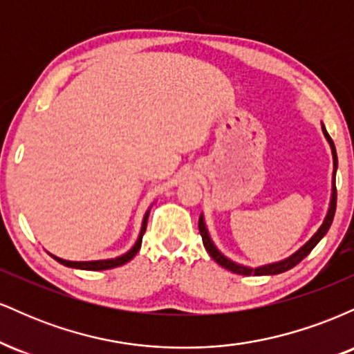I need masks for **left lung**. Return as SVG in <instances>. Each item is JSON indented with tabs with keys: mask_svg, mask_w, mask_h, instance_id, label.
Returning a JSON list of instances; mask_svg holds the SVG:
<instances>
[{
	"mask_svg": "<svg viewBox=\"0 0 354 354\" xmlns=\"http://www.w3.org/2000/svg\"><path fill=\"white\" fill-rule=\"evenodd\" d=\"M321 128H323L324 138H326L328 143H330V146H331L333 166H335V171H333V189H331L330 208H328L326 218H324L323 225L319 226V230L316 231L315 234H313V236L310 238V241L304 243V245L299 248V250L296 251V253H293L291 256H288L286 259H281V261H278V263H271V265L258 266V268H250V266H243V265H238V263L231 261L230 258H226V256L223 254L216 246H214V243L211 241V238H209L208 230H206L205 218H203V214H201L200 221H198V228H200V233H201V238H203V245H205L206 251H208L211 258H213L214 261L218 263V265H221L223 268H226V270L233 271V273H236V274H243V276H251V274L263 276V274H279V273H284V271L291 270V268L298 265V263L301 261L303 258H306V256L311 253L313 248L318 245L321 239H323L324 234L328 233V230H330V226H331V223H333V218H335V211H336V180H335V176H336V168H338V156H336L335 143H333L331 136L328 135L326 128H324L323 124H321Z\"/></svg>",
	"mask_w": 354,
	"mask_h": 354,
	"instance_id": "left-lung-1",
	"label": "left lung"
}]
</instances>
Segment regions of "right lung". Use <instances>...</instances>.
<instances>
[{"mask_svg": "<svg viewBox=\"0 0 354 354\" xmlns=\"http://www.w3.org/2000/svg\"><path fill=\"white\" fill-rule=\"evenodd\" d=\"M148 216H149V209L146 211L145 218H143V225H141V231H140V236H138L136 243L133 245V248L129 251H126L124 254L118 256V258H111V259H98V261H68V259H61L58 256H53L56 261L61 263L64 266H70V268H76V270H88V271H101V270H111V268L121 266L124 263L131 261L135 258L138 251L141 248V241H143V234L146 231V223H148Z\"/></svg>", "mask_w": 354, "mask_h": 354, "instance_id": "1", "label": "right lung"}]
</instances>
